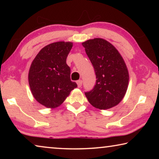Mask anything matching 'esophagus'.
Instances as JSON below:
<instances>
[{
  "label": "esophagus",
  "mask_w": 159,
  "mask_h": 159,
  "mask_svg": "<svg viewBox=\"0 0 159 159\" xmlns=\"http://www.w3.org/2000/svg\"><path fill=\"white\" fill-rule=\"evenodd\" d=\"M77 85H78V87L79 88H80L81 87V85H82V83H83V80H77Z\"/></svg>",
  "instance_id": "esophagus-1"
}]
</instances>
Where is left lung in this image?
<instances>
[{"mask_svg": "<svg viewBox=\"0 0 159 159\" xmlns=\"http://www.w3.org/2000/svg\"><path fill=\"white\" fill-rule=\"evenodd\" d=\"M95 69L96 84L85 95L90 104L105 110L120 103L126 93L129 82L127 66L114 45L99 38L82 43Z\"/></svg>", "mask_w": 159, "mask_h": 159, "instance_id": "1", "label": "left lung"}]
</instances>
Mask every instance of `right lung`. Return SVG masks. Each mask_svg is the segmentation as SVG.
<instances>
[{"mask_svg":"<svg viewBox=\"0 0 159 159\" xmlns=\"http://www.w3.org/2000/svg\"><path fill=\"white\" fill-rule=\"evenodd\" d=\"M73 43L59 41L39 51L29 71V84L36 100L47 108L54 109L63 103L77 87L70 79L71 70L66 57Z\"/></svg>","mask_w":159,"mask_h":159,"instance_id":"1","label":"right lung"}]
</instances>
